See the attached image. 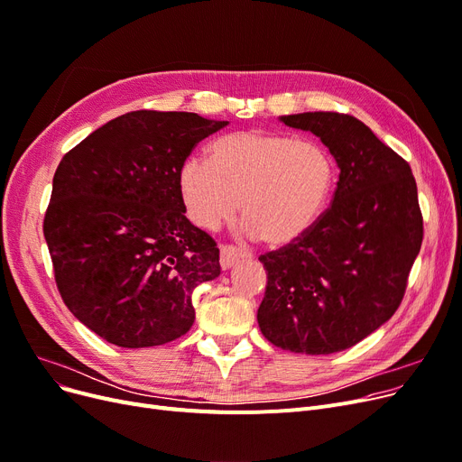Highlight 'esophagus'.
<instances>
[{
    "mask_svg": "<svg viewBox=\"0 0 462 462\" xmlns=\"http://www.w3.org/2000/svg\"><path fill=\"white\" fill-rule=\"evenodd\" d=\"M249 254L242 249H237L234 245H220V266L223 270H228L234 266V263H237L239 258H247Z\"/></svg>",
    "mask_w": 462,
    "mask_h": 462,
    "instance_id": "1",
    "label": "esophagus"
}]
</instances>
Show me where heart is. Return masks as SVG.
<instances>
[{
    "mask_svg": "<svg viewBox=\"0 0 462 462\" xmlns=\"http://www.w3.org/2000/svg\"><path fill=\"white\" fill-rule=\"evenodd\" d=\"M192 223L215 230L242 198L244 232L273 247L304 237L325 213L336 183L332 156L313 142L247 130L217 139L209 160L190 154L177 175Z\"/></svg>",
    "mask_w": 462,
    "mask_h": 462,
    "instance_id": "heart-1",
    "label": "heart"
}]
</instances>
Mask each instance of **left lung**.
<instances>
[{"label":"left lung","instance_id":"left-lung-1","mask_svg":"<svg viewBox=\"0 0 462 462\" xmlns=\"http://www.w3.org/2000/svg\"><path fill=\"white\" fill-rule=\"evenodd\" d=\"M279 120L328 147L339 181L332 206L304 237L258 258L268 283L256 319L281 349L330 355L375 332L402 302L423 242L417 185L406 160L351 115Z\"/></svg>","mask_w":462,"mask_h":462}]
</instances>
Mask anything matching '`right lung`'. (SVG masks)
Masks as SVG:
<instances>
[{"mask_svg":"<svg viewBox=\"0 0 462 462\" xmlns=\"http://www.w3.org/2000/svg\"><path fill=\"white\" fill-rule=\"evenodd\" d=\"M185 111H132L60 162L43 232L68 310L118 347L173 342L194 323L192 291L220 275L213 237L185 217L177 175L225 128Z\"/></svg>","mask_w":462,"mask_h":462,"instance_id":"add662e5","label":"right lung"}]
</instances>
